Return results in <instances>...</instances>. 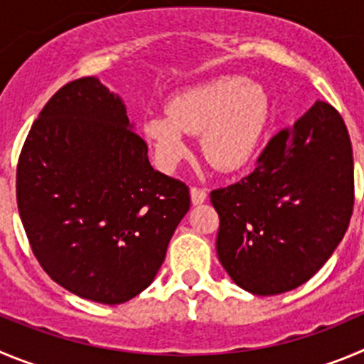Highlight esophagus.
<instances>
[{
    "mask_svg": "<svg viewBox=\"0 0 364 364\" xmlns=\"http://www.w3.org/2000/svg\"><path fill=\"white\" fill-rule=\"evenodd\" d=\"M190 199H192V205H201L206 201V192L198 186H192L190 188Z\"/></svg>",
    "mask_w": 364,
    "mask_h": 364,
    "instance_id": "1",
    "label": "esophagus"
}]
</instances>
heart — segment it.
Here are the masks:
<instances>
[{"label":"heart","instance_id":"obj_1","mask_svg":"<svg viewBox=\"0 0 364 364\" xmlns=\"http://www.w3.org/2000/svg\"><path fill=\"white\" fill-rule=\"evenodd\" d=\"M269 102L262 87L240 77H223L179 95L168 114L151 117L144 134L159 166L171 171L190 154L186 134L201 132V152L223 172L246 165L262 138Z\"/></svg>","mask_w":364,"mask_h":364}]
</instances>
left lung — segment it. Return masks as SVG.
<instances>
[{
	"instance_id": "1",
	"label": "left lung",
	"mask_w": 364,
	"mask_h": 364,
	"mask_svg": "<svg viewBox=\"0 0 364 364\" xmlns=\"http://www.w3.org/2000/svg\"><path fill=\"white\" fill-rule=\"evenodd\" d=\"M217 257L239 287L296 289L341 242L354 208V158L341 114L316 102L274 134L250 176L210 193Z\"/></svg>"
}]
</instances>
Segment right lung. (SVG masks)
<instances>
[{
  "instance_id": "obj_1",
  "label": "right lung",
  "mask_w": 364,
  "mask_h": 364,
  "mask_svg": "<svg viewBox=\"0 0 364 364\" xmlns=\"http://www.w3.org/2000/svg\"><path fill=\"white\" fill-rule=\"evenodd\" d=\"M18 208L36 259L70 293L118 305L147 289L190 208L154 171L118 95L95 77L44 105L21 149Z\"/></svg>"
}]
</instances>
